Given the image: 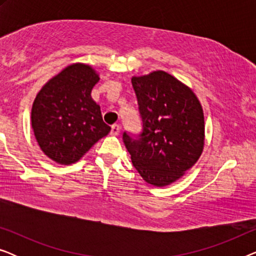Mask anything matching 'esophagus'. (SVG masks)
<instances>
[{
	"mask_svg": "<svg viewBox=\"0 0 256 256\" xmlns=\"http://www.w3.org/2000/svg\"><path fill=\"white\" fill-rule=\"evenodd\" d=\"M120 130H121L120 126H118V124H113V126H112L110 134L114 135V136H118V134H120Z\"/></svg>",
	"mask_w": 256,
	"mask_h": 256,
	"instance_id": "1",
	"label": "esophagus"
}]
</instances>
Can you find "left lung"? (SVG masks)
Here are the masks:
<instances>
[{
    "instance_id": "1",
    "label": "left lung",
    "mask_w": 256,
    "mask_h": 256,
    "mask_svg": "<svg viewBox=\"0 0 256 256\" xmlns=\"http://www.w3.org/2000/svg\"><path fill=\"white\" fill-rule=\"evenodd\" d=\"M143 122L138 140L124 132L132 166L148 184L163 188L184 176L205 143L204 112L190 87L164 71L132 76Z\"/></svg>"
}]
</instances>
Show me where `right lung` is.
<instances>
[{
    "label": "right lung",
    "mask_w": 256,
    "mask_h": 256,
    "mask_svg": "<svg viewBox=\"0 0 256 256\" xmlns=\"http://www.w3.org/2000/svg\"><path fill=\"white\" fill-rule=\"evenodd\" d=\"M99 80L92 66L76 62L48 80L34 98L31 127L42 152L54 162H78L110 132L90 96Z\"/></svg>",
    "instance_id": "obj_1"
}]
</instances>
